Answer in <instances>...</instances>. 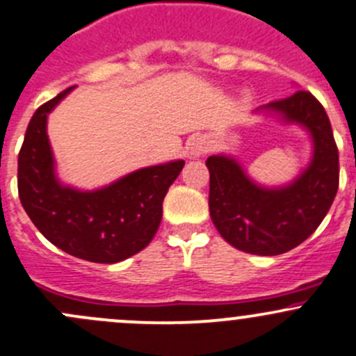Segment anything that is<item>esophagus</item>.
Here are the masks:
<instances>
[{"label":"esophagus","instance_id":"34e87169","mask_svg":"<svg viewBox=\"0 0 356 356\" xmlns=\"http://www.w3.org/2000/svg\"><path fill=\"white\" fill-rule=\"evenodd\" d=\"M211 148V141L204 136H200V138H195L191 143H189L188 149H189V155L191 156H200L204 155V153L210 152Z\"/></svg>","mask_w":356,"mask_h":356}]
</instances>
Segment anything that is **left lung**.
Wrapping results in <instances>:
<instances>
[{
    "mask_svg": "<svg viewBox=\"0 0 356 356\" xmlns=\"http://www.w3.org/2000/svg\"><path fill=\"white\" fill-rule=\"evenodd\" d=\"M312 132L314 158L293 184L265 189L251 182L232 158L210 156V217L222 238L238 250L264 257L286 253L310 238L331 208L339 186V155L324 106L308 91L270 102Z\"/></svg>",
    "mask_w": 356,
    "mask_h": 356,
    "instance_id": "8db88e82",
    "label": "left lung"
}]
</instances>
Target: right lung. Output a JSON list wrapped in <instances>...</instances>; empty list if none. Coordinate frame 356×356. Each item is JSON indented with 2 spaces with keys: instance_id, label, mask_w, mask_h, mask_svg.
<instances>
[{
  "instance_id": "obj_1",
  "label": "right lung",
  "mask_w": 356,
  "mask_h": 356,
  "mask_svg": "<svg viewBox=\"0 0 356 356\" xmlns=\"http://www.w3.org/2000/svg\"><path fill=\"white\" fill-rule=\"evenodd\" d=\"M67 88L39 106L19 153V198L42 236L72 257L117 264L149 245L161 222V203L184 161L141 168L98 191L63 188L55 177L46 118Z\"/></svg>"
}]
</instances>
